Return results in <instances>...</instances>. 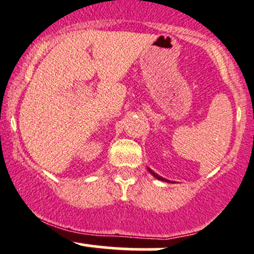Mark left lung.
I'll list each match as a JSON object with an SVG mask.
<instances>
[{"instance_id": "8db88e82", "label": "left lung", "mask_w": 254, "mask_h": 254, "mask_svg": "<svg viewBox=\"0 0 254 254\" xmlns=\"http://www.w3.org/2000/svg\"><path fill=\"white\" fill-rule=\"evenodd\" d=\"M148 171L150 172V173H151V174H152V176H154V177H155V178H156V179H159V181H162V182H167V183H171L170 181H168V179L163 178V177H161V176H159V174H157V173H155V172H154V171H151V170H150V168H149V167H148Z\"/></svg>"}]
</instances>
